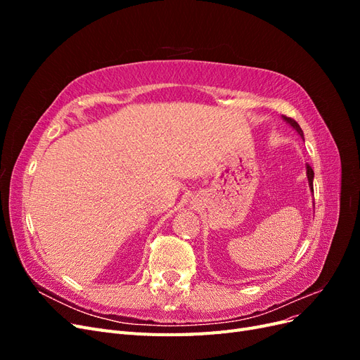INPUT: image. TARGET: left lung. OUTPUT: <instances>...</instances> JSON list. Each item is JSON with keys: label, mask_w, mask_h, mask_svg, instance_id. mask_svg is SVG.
I'll list each match as a JSON object with an SVG mask.
<instances>
[{"label": "left lung", "mask_w": 360, "mask_h": 360, "mask_svg": "<svg viewBox=\"0 0 360 360\" xmlns=\"http://www.w3.org/2000/svg\"><path fill=\"white\" fill-rule=\"evenodd\" d=\"M284 120H285V122L287 123H290L294 129H296L297 130V132H299V135L303 138V130L300 129V126L297 124V122H296V120H294V118H291V117H285L284 115ZM307 174H308V181H309V188H311V191H314V184H312V180H314V171H312V168L309 167V165H307Z\"/></svg>", "instance_id": "1"}]
</instances>
